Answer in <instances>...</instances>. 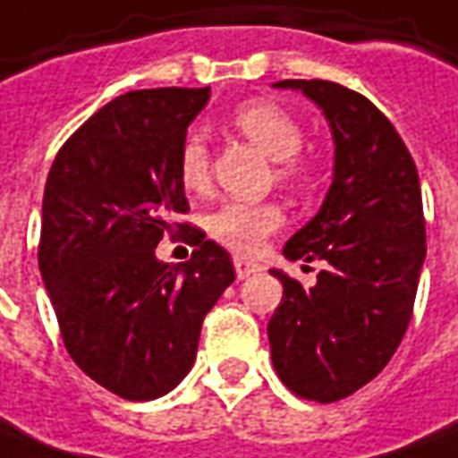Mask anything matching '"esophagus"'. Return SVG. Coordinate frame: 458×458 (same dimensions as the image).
Returning <instances> with one entry per match:
<instances>
[{
	"label": "esophagus",
	"mask_w": 458,
	"mask_h": 458,
	"mask_svg": "<svg viewBox=\"0 0 458 458\" xmlns=\"http://www.w3.org/2000/svg\"><path fill=\"white\" fill-rule=\"evenodd\" d=\"M234 271L239 279H247V276H251V274H257V271H261L259 264H254V261H247V259H239L236 257L234 259Z\"/></svg>",
	"instance_id": "esophagus-1"
}]
</instances>
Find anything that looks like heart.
I'll return each mask as SVG.
<instances>
[{
    "mask_svg": "<svg viewBox=\"0 0 458 458\" xmlns=\"http://www.w3.org/2000/svg\"><path fill=\"white\" fill-rule=\"evenodd\" d=\"M239 134L261 149L269 159L282 162V176L296 174L292 157L301 149V127L294 116L279 104L249 102L239 106L232 116ZM179 179L189 191H201L209 182V151L204 139L189 134L179 149ZM282 226V211L274 204H247V201H224L222 207L207 216V232L224 247L239 254H254L261 242Z\"/></svg>",
    "mask_w": 458,
    "mask_h": 458,
    "instance_id": "obj_1",
    "label": "heart"
}]
</instances>
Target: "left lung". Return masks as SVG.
Here are the masks:
<instances>
[{"mask_svg": "<svg viewBox=\"0 0 458 458\" xmlns=\"http://www.w3.org/2000/svg\"><path fill=\"white\" fill-rule=\"evenodd\" d=\"M329 122L334 174L319 211L284 257L327 264L304 289L282 269L271 317V361L309 402H339L374 379L402 344L427 257L421 189L411 154L367 97L321 79H284Z\"/></svg>", "mask_w": 458, "mask_h": 458, "instance_id": "1", "label": "left lung"}]
</instances>
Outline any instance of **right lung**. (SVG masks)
Segmentation results:
<instances>
[{
	"label": "right lung",
	"mask_w": 458,
	"mask_h": 458,
	"mask_svg": "<svg viewBox=\"0 0 458 458\" xmlns=\"http://www.w3.org/2000/svg\"><path fill=\"white\" fill-rule=\"evenodd\" d=\"M209 97V87L127 91L66 139L47 176L39 271L66 352L129 402L159 399L187 377L201 321L236 276L199 229L187 264L154 251L189 209L176 164Z\"/></svg>",
	"instance_id": "1"
}]
</instances>
